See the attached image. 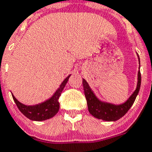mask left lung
<instances>
[{
	"label": "left lung",
	"instance_id": "obj_1",
	"mask_svg": "<svg viewBox=\"0 0 152 152\" xmlns=\"http://www.w3.org/2000/svg\"><path fill=\"white\" fill-rule=\"evenodd\" d=\"M139 61H140V59H139ZM137 76H138L137 77L138 81H137L136 90L130 96L127 101L121 105H113V104L99 101L95 96L93 91H91L87 81L83 79L82 84H83L84 91H85V96L87 100L88 109L90 114L95 116L96 118L106 120V121H116L124 116L134 104L140 90L141 82V76L140 71H138Z\"/></svg>",
	"mask_w": 152,
	"mask_h": 152
}]
</instances>
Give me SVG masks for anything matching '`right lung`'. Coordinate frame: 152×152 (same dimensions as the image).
I'll return each instance as SVG.
<instances>
[{
	"label": "right lung",
	"mask_w": 152,
	"mask_h": 152,
	"mask_svg": "<svg viewBox=\"0 0 152 152\" xmlns=\"http://www.w3.org/2000/svg\"><path fill=\"white\" fill-rule=\"evenodd\" d=\"M71 75L67 76L64 79L61 85L60 88L56 90L54 95L44 102L35 105V106H26L18 101L15 97L12 95L13 99L17 105L18 110L22 114L28 118L29 120L35 121H42V120H48L53 116H54L59 111L60 103H59V98L61 96V92L64 90V88L67 84L69 77Z\"/></svg>",
	"instance_id": "obj_1"
}]
</instances>
